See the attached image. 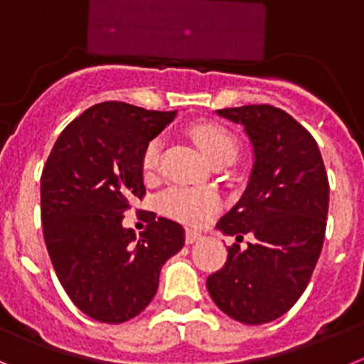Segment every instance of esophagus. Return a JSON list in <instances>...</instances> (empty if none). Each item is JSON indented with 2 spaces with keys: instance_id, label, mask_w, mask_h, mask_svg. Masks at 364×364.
Masks as SVG:
<instances>
[{
  "instance_id": "1",
  "label": "esophagus",
  "mask_w": 364,
  "mask_h": 364,
  "mask_svg": "<svg viewBox=\"0 0 364 364\" xmlns=\"http://www.w3.org/2000/svg\"><path fill=\"white\" fill-rule=\"evenodd\" d=\"M199 239H201V234H199V232L186 230V234H185V241H186V245L196 243V241H199Z\"/></svg>"
}]
</instances>
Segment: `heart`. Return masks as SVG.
<instances>
[{
	"instance_id": "obj_1",
	"label": "heart",
	"mask_w": 364,
	"mask_h": 364,
	"mask_svg": "<svg viewBox=\"0 0 364 364\" xmlns=\"http://www.w3.org/2000/svg\"><path fill=\"white\" fill-rule=\"evenodd\" d=\"M190 136L210 165L221 159L232 161L237 154L235 137L232 136L230 130L218 123H210V121L198 123L190 129ZM159 152H161V145L158 139H154L145 146L141 158L143 174L152 176L158 170ZM219 206H221V201L214 192L183 185L172 186L159 198V208L163 214L188 227H201L203 223L208 221L219 210Z\"/></svg>"
}]
</instances>
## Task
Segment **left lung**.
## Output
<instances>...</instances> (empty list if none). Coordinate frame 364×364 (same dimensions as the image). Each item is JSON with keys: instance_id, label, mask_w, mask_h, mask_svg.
<instances>
[{"instance_id": "left-lung-1", "label": "left lung", "mask_w": 364, "mask_h": 364, "mask_svg": "<svg viewBox=\"0 0 364 364\" xmlns=\"http://www.w3.org/2000/svg\"><path fill=\"white\" fill-rule=\"evenodd\" d=\"M245 127L254 168L245 194L218 221L228 235L255 237L228 247L227 263L206 279L219 310L263 325L292 309L319 259L328 214V178L312 134L272 105L218 110Z\"/></svg>"}]
</instances>
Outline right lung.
Masks as SVG:
<instances>
[{
  "instance_id": "obj_1",
  "label": "right lung",
  "mask_w": 364,
  "mask_h": 364,
  "mask_svg": "<svg viewBox=\"0 0 364 364\" xmlns=\"http://www.w3.org/2000/svg\"><path fill=\"white\" fill-rule=\"evenodd\" d=\"M172 112L105 101L70 121L41 174V223L65 292L101 323H125L149 306L165 261L185 245V230L150 219L136 237L123 214L143 199L141 158Z\"/></svg>"
}]
</instances>
